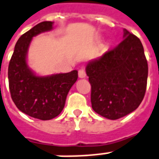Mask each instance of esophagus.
I'll use <instances>...</instances> for the list:
<instances>
[{
	"label": "esophagus",
	"instance_id": "obj_1",
	"mask_svg": "<svg viewBox=\"0 0 159 159\" xmlns=\"http://www.w3.org/2000/svg\"><path fill=\"white\" fill-rule=\"evenodd\" d=\"M78 76H79L80 78H85L86 77V72H85V70L83 69L79 70V71H78Z\"/></svg>",
	"mask_w": 159,
	"mask_h": 159
}]
</instances>
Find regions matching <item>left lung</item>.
Segmentation results:
<instances>
[{
    "label": "left lung",
    "instance_id": "obj_1",
    "mask_svg": "<svg viewBox=\"0 0 159 159\" xmlns=\"http://www.w3.org/2000/svg\"><path fill=\"white\" fill-rule=\"evenodd\" d=\"M124 39L86 65L95 113L117 120L134 111L146 90L148 64L141 41L124 29Z\"/></svg>",
    "mask_w": 159,
    "mask_h": 159
}]
</instances>
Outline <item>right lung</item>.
<instances>
[{
    "label": "right lung",
    "mask_w": 159,
    "mask_h": 159,
    "mask_svg": "<svg viewBox=\"0 0 159 159\" xmlns=\"http://www.w3.org/2000/svg\"><path fill=\"white\" fill-rule=\"evenodd\" d=\"M52 28L53 22L43 21L21 35L8 65L10 94L14 104L24 114L42 120L60 114L78 77L77 70L40 76L29 68L26 57L33 38Z\"/></svg>",
    "instance_id": "right-lung-1"
}]
</instances>
